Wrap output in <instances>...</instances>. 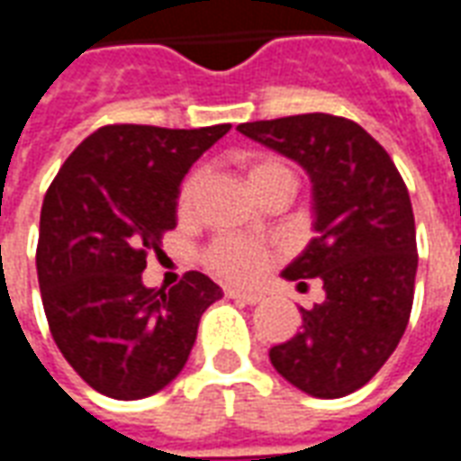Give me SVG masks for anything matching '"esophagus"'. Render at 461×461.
<instances>
[{
	"label": "esophagus",
	"mask_w": 461,
	"mask_h": 461,
	"mask_svg": "<svg viewBox=\"0 0 461 461\" xmlns=\"http://www.w3.org/2000/svg\"><path fill=\"white\" fill-rule=\"evenodd\" d=\"M227 296L234 301H241V303H249V306H254V303H259L261 301V294H254V291H241V289H227Z\"/></svg>",
	"instance_id": "esophagus-1"
}]
</instances>
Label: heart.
Returning <instances> with one entry per match:
<instances>
[{
    "mask_svg": "<svg viewBox=\"0 0 461 461\" xmlns=\"http://www.w3.org/2000/svg\"><path fill=\"white\" fill-rule=\"evenodd\" d=\"M247 180H249L251 190L261 194V192L271 190L276 185H289L296 187V177L294 172L276 158L271 155H257L247 162ZM202 182H204V172L194 170L190 172L185 182H182L180 194H177V210L187 214L197 202ZM204 264L212 274H217L224 281H237V284H249L257 281L269 267V249L259 244V241L244 240V237H220L214 240L204 251Z\"/></svg>",
    "mask_w": 461,
    "mask_h": 461,
    "instance_id": "b5f03b06",
    "label": "heart"
}]
</instances>
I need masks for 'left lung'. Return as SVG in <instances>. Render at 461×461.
Returning a JSON list of instances; mask_svg holds the SVG:
<instances>
[{
  "label": "left lung",
  "instance_id": "1",
  "mask_svg": "<svg viewBox=\"0 0 461 461\" xmlns=\"http://www.w3.org/2000/svg\"><path fill=\"white\" fill-rule=\"evenodd\" d=\"M237 131L299 162L313 194L316 237L281 276L299 286L321 279L326 301L301 309L303 326L271 348V366L306 395H350L385 366L412 311L417 241L405 182L348 118L303 113Z\"/></svg>",
  "mask_w": 461,
  "mask_h": 461
}]
</instances>
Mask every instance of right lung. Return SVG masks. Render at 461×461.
Returning a JSON list of instances; mask_svg holds the SVG:
<instances>
[{
	"label": "right lung",
	"instance_id": "obj_1",
	"mask_svg": "<svg viewBox=\"0 0 461 461\" xmlns=\"http://www.w3.org/2000/svg\"><path fill=\"white\" fill-rule=\"evenodd\" d=\"M230 122L170 131L104 125L51 182L41 204L36 274L56 346L101 395L140 400L172 383L221 289L187 271L148 289L142 269L177 224L180 182Z\"/></svg>",
	"mask_w": 461,
	"mask_h": 461
}]
</instances>
